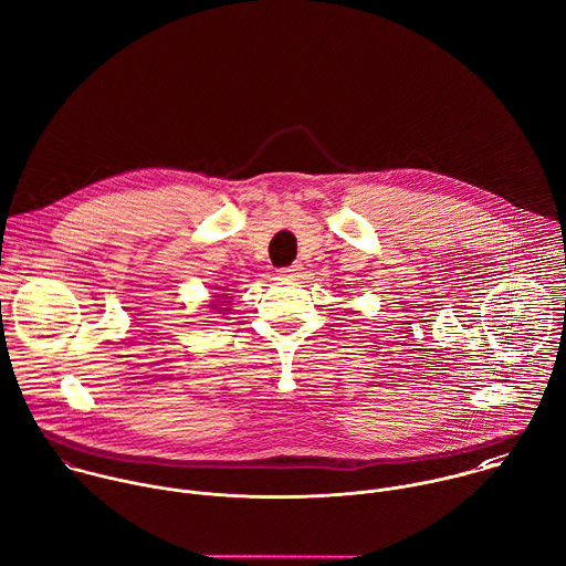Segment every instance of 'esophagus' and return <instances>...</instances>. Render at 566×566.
Listing matches in <instances>:
<instances>
[{
	"label": "esophagus",
	"instance_id": "obj_1",
	"mask_svg": "<svg viewBox=\"0 0 566 566\" xmlns=\"http://www.w3.org/2000/svg\"><path fill=\"white\" fill-rule=\"evenodd\" d=\"M300 271H302L300 264H291V266H286V269H280V277H282V280H297V277H300Z\"/></svg>",
	"mask_w": 566,
	"mask_h": 566
}]
</instances>
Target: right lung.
Listing matches in <instances>:
<instances>
[{
	"mask_svg": "<svg viewBox=\"0 0 566 566\" xmlns=\"http://www.w3.org/2000/svg\"><path fill=\"white\" fill-rule=\"evenodd\" d=\"M216 297H220V295H216ZM213 308H218V306H222V304H211ZM229 306V304H227ZM224 311H229V308H222V311H216V313H224Z\"/></svg>",
	"mask_w": 566,
	"mask_h": 566,
	"instance_id": "right-lung-1",
	"label": "right lung"
}]
</instances>
